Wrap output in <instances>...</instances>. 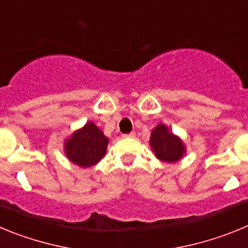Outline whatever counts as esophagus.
Listing matches in <instances>:
<instances>
[{
  "label": "esophagus",
  "mask_w": 248,
  "mask_h": 248,
  "mask_svg": "<svg viewBox=\"0 0 248 248\" xmlns=\"http://www.w3.org/2000/svg\"><path fill=\"white\" fill-rule=\"evenodd\" d=\"M123 138H135V133L134 131H131V133H129V134L123 135Z\"/></svg>",
  "instance_id": "obj_1"
}]
</instances>
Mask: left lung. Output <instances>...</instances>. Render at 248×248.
<instances>
[{
  "label": "left lung",
  "instance_id": "8db88e82",
  "mask_svg": "<svg viewBox=\"0 0 248 248\" xmlns=\"http://www.w3.org/2000/svg\"><path fill=\"white\" fill-rule=\"evenodd\" d=\"M149 143L155 156L168 164L176 163L186 154V145L181 138L175 135L163 123H159L151 130Z\"/></svg>",
  "mask_w": 248,
  "mask_h": 248
}]
</instances>
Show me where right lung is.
I'll use <instances>...</instances> for the list:
<instances>
[{
  "mask_svg": "<svg viewBox=\"0 0 248 248\" xmlns=\"http://www.w3.org/2000/svg\"><path fill=\"white\" fill-rule=\"evenodd\" d=\"M109 138L93 122H88L64 139V154L71 163L80 168H91L105 156Z\"/></svg>",
  "mask_w": 248,
  "mask_h": 248,
  "instance_id": "right-lung-1",
  "label": "right lung"
}]
</instances>
